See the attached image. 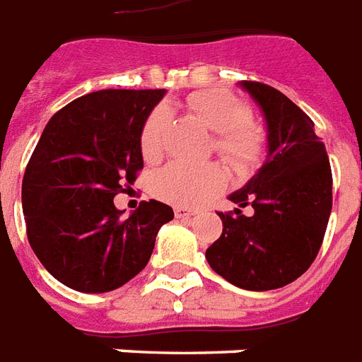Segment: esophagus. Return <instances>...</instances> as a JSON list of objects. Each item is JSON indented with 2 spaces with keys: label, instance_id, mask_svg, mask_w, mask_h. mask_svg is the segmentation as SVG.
I'll list each match as a JSON object with an SVG mask.
<instances>
[{
  "label": "esophagus",
  "instance_id": "34e87169",
  "mask_svg": "<svg viewBox=\"0 0 362 362\" xmlns=\"http://www.w3.org/2000/svg\"><path fill=\"white\" fill-rule=\"evenodd\" d=\"M175 218H190V216L196 215V211L192 209H187V207H175Z\"/></svg>",
  "mask_w": 362,
  "mask_h": 362
}]
</instances>
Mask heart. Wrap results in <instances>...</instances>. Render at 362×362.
Masks as SVG:
<instances>
[{"instance_id":"1","label":"heart","mask_w":362,"mask_h":362,"mask_svg":"<svg viewBox=\"0 0 362 362\" xmlns=\"http://www.w3.org/2000/svg\"><path fill=\"white\" fill-rule=\"evenodd\" d=\"M185 106L198 114L205 125L218 134L216 149L231 164L245 166L258 157L262 136L248 123L250 112L245 103L224 91H204L190 95ZM166 125L168 112L163 106L147 115L140 132V149L146 160H157L163 155ZM221 183L222 172L218 166L172 163L155 175L153 192L170 204L194 205L218 189Z\"/></svg>"}]
</instances>
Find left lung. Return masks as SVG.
<instances>
[{
  "instance_id": "obj_1",
  "label": "left lung",
  "mask_w": 362,
  "mask_h": 362,
  "mask_svg": "<svg viewBox=\"0 0 362 362\" xmlns=\"http://www.w3.org/2000/svg\"><path fill=\"white\" fill-rule=\"evenodd\" d=\"M265 123L267 155L247 185L228 199L235 215L218 213L222 235L205 250L211 269L248 291L291 284L316 259L332 207V175L314 123L279 89L239 82ZM250 204L255 213L240 215Z\"/></svg>"
}]
</instances>
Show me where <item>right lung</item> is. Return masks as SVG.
<instances>
[{
	"label": "right lung",
	"mask_w": 362,
	"mask_h": 362,
	"mask_svg": "<svg viewBox=\"0 0 362 362\" xmlns=\"http://www.w3.org/2000/svg\"><path fill=\"white\" fill-rule=\"evenodd\" d=\"M166 89H103L54 114L22 181L28 239L45 269L71 290L106 293L151 258L170 205L149 199L123 218L114 196L144 168L140 132Z\"/></svg>",
	"instance_id": "add662e5"
}]
</instances>
